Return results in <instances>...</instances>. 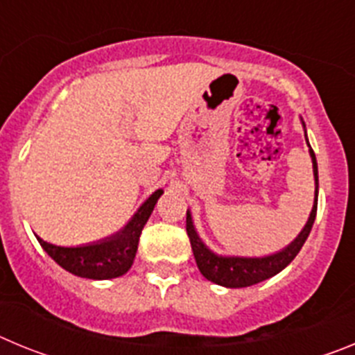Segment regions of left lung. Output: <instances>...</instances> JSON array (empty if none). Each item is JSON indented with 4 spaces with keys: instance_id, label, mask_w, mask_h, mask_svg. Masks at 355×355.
Returning a JSON list of instances; mask_svg holds the SVG:
<instances>
[{
    "instance_id": "obj_1",
    "label": "left lung",
    "mask_w": 355,
    "mask_h": 355,
    "mask_svg": "<svg viewBox=\"0 0 355 355\" xmlns=\"http://www.w3.org/2000/svg\"><path fill=\"white\" fill-rule=\"evenodd\" d=\"M307 146H309V142H307ZM309 155H311L313 175H315V202H313V209L309 213L306 225L299 233V236L295 238L290 245L284 247L283 250H279V252L270 254V256H263V258L218 256L213 250H209L205 245V241L200 240L196 227H193L192 215H190V211H187V233L188 238H190V243H192L193 258H196L200 274L205 275L208 281L225 288H247L261 283L265 279L274 277L275 274H279V272L286 268L293 261L295 256L302 249L304 241L307 240V236L311 233L316 216V206H318V165H316V156L313 153L311 146H309Z\"/></svg>"
}]
</instances>
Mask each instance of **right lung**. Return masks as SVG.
<instances>
[{"label":"right lung","instance_id":"1","mask_svg":"<svg viewBox=\"0 0 355 355\" xmlns=\"http://www.w3.org/2000/svg\"><path fill=\"white\" fill-rule=\"evenodd\" d=\"M163 190H156L135 213L133 218L124 227L106 240L80 247L53 245L37 236L42 249L55 259L62 268L85 279H114L126 274L133 265L135 254L139 249V240L146 222L155 209Z\"/></svg>","mask_w":355,"mask_h":355}]
</instances>
